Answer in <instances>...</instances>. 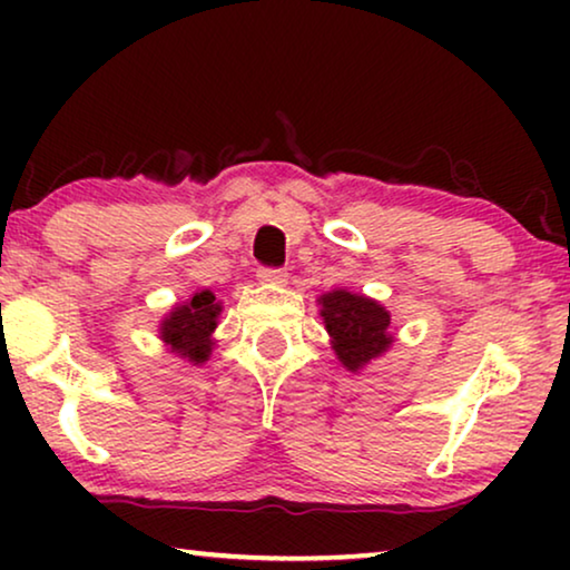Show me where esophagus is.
Listing matches in <instances>:
<instances>
[{
	"mask_svg": "<svg viewBox=\"0 0 570 570\" xmlns=\"http://www.w3.org/2000/svg\"><path fill=\"white\" fill-rule=\"evenodd\" d=\"M256 277L262 279V283H272V285H283L287 272L279 269V267H259V272H256Z\"/></svg>",
	"mask_w": 570,
	"mask_h": 570,
	"instance_id": "obj_1",
	"label": "esophagus"
}]
</instances>
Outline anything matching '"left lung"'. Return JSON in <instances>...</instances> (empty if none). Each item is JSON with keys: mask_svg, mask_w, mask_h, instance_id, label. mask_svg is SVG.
<instances>
[{"mask_svg": "<svg viewBox=\"0 0 570 570\" xmlns=\"http://www.w3.org/2000/svg\"><path fill=\"white\" fill-rule=\"evenodd\" d=\"M322 316L326 332L332 334L334 353L347 371L363 368L392 345V316L384 306L363 295L347 291L322 295Z\"/></svg>", "mask_w": 570, "mask_h": 570, "instance_id": "left-lung-1", "label": "left lung"}]
</instances>
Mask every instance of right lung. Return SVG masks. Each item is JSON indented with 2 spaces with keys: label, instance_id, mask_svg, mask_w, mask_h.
Returning <instances> with one entry per match:
<instances>
[{
  "label": "right lung",
  "instance_id": "right-lung-1",
  "mask_svg": "<svg viewBox=\"0 0 570 570\" xmlns=\"http://www.w3.org/2000/svg\"><path fill=\"white\" fill-rule=\"evenodd\" d=\"M217 314H220V303H215V295L209 291H202L186 306L170 311V316L160 326V337L174 353L189 357L194 363L207 361L209 345H213L209 334L217 326Z\"/></svg>",
  "mask_w": 570,
  "mask_h": 570
}]
</instances>
